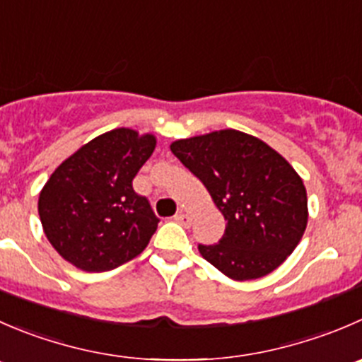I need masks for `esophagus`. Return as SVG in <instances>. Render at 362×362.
<instances>
[{
	"label": "esophagus",
	"mask_w": 362,
	"mask_h": 362,
	"mask_svg": "<svg viewBox=\"0 0 362 362\" xmlns=\"http://www.w3.org/2000/svg\"><path fill=\"white\" fill-rule=\"evenodd\" d=\"M175 221H177V223H180V224H184V226H189L192 219H191V216H189V214L178 212L177 216H175Z\"/></svg>",
	"instance_id": "obj_1"
}]
</instances>
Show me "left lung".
I'll return each mask as SVG.
<instances>
[{
    "mask_svg": "<svg viewBox=\"0 0 362 362\" xmlns=\"http://www.w3.org/2000/svg\"><path fill=\"white\" fill-rule=\"evenodd\" d=\"M171 152L194 173L226 219L219 244L198 249L235 281L258 279L293 252L308 224V194L292 164L235 129L177 139Z\"/></svg>",
    "mask_w": 362,
    "mask_h": 362,
    "instance_id": "left-lung-1",
    "label": "left lung"
}]
</instances>
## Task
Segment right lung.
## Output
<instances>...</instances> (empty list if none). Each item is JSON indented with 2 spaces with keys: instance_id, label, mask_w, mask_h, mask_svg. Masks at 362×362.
<instances>
[{
  "instance_id": "obj_1",
  "label": "right lung",
  "mask_w": 362,
  "mask_h": 362,
  "mask_svg": "<svg viewBox=\"0 0 362 362\" xmlns=\"http://www.w3.org/2000/svg\"><path fill=\"white\" fill-rule=\"evenodd\" d=\"M156 145L153 134L113 129L52 171L38 196V216L63 259L86 272H104L141 255L159 219L132 180Z\"/></svg>"
}]
</instances>
